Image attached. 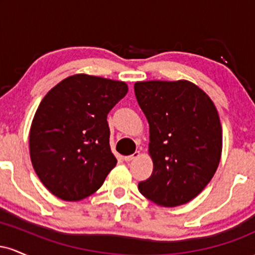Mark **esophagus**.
<instances>
[{"label": "esophagus", "instance_id": "34e87169", "mask_svg": "<svg viewBox=\"0 0 255 255\" xmlns=\"http://www.w3.org/2000/svg\"><path fill=\"white\" fill-rule=\"evenodd\" d=\"M139 156H140V152L135 151L133 154H129V156H125V160H126V162H130V160L136 159V158Z\"/></svg>", "mask_w": 255, "mask_h": 255}]
</instances>
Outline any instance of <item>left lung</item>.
<instances>
[{
  "label": "left lung",
  "instance_id": "8db88e82",
  "mask_svg": "<svg viewBox=\"0 0 255 255\" xmlns=\"http://www.w3.org/2000/svg\"><path fill=\"white\" fill-rule=\"evenodd\" d=\"M137 104L150 126L153 171L139 191L157 205H183L211 181L222 154V126L213 102L186 80L140 81Z\"/></svg>",
  "mask_w": 255,
  "mask_h": 255
}]
</instances>
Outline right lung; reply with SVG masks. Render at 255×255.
<instances>
[{
	"mask_svg": "<svg viewBox=\"0 0 255 255\" xmlns=\"http://www.w3.org/2000/svg\"><path fill=\"white\" fill-rule=\"evenodd\" d=\"M127 91L122 81L77 74L52 87L40 102L30 130L31 160L57 198L89 197L116 165L107 118Z\"/></svg>",
	"mask_w": 255,
	"mask_h": 255,
	"instance_id": "add662e5",
	"label": "right lung"
}]
</instances>
